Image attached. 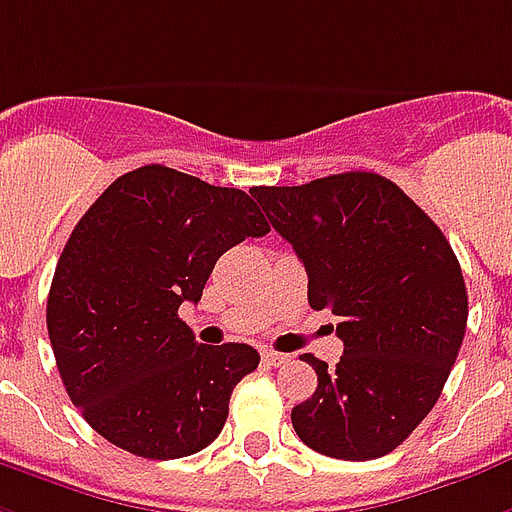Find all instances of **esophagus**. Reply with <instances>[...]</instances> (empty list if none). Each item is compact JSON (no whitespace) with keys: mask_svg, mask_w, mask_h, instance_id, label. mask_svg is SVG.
<instances>
[{"mask_svg":"<svg viewBox=\"0 0 512 512\" xmlns=\"http://www.w3.org/2000/svg\"><path fill=\"white\" fill-rule=\"evenodd\" d=\"M263 361L268 366H285L290 361V355H282V352H274V350H263Z\"/></svg>","mask_w":512,"mask_h":512,"instance_id":"esophagus-1","label":"esophagus"}]
</instances>
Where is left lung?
<instances>
[{
	"instance_id": "8db88e82",
	"label": "left lung",
	"mask_w": 512,
	"mask_h": 512,
	"mask_svg": "<svg viewBox=\"0 0 512 512\" xmlns=\"http://www.w3.org/2000/svg\"><path fill=\"white\" fill-rule=\"evenodd\" d=\"M309 276V306L339 317L344 355L293 407L304 445L344 461L391 453L418 429L448 382L467 331V287L426 211L366 170L301 187H252Z\"/></svg>"
}]
</instances>
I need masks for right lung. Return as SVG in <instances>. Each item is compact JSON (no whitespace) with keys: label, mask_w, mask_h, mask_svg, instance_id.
Returning a JSON list of instances; mask_svg holds the SVG:
<instances>
[{"label":"right lung","mask_w":512,"mask_h":512,"mask_svg":"<svg viewBox=\"0 0 512 512\" xmlns=\"http://www.w3.org/2000/svg\"><path fill=\"white\" fill-rule=\"evenodd\" d=\"M271 225L246 192L143 165L75 225L48 293V336L67 396L132 456L181 458L219 437L230 393L255 372L249 344H198L179 317L230 246Z\"/></svg>","instance_id":"right-lung-1"}]
</instances>
